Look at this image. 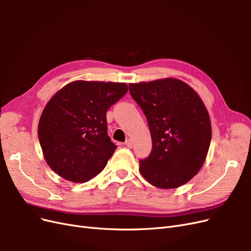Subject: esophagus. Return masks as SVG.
Masks as SVG:
<instances>
[{
    "label": "esophagus",
    "mask_w": 251,
    "mask_h": 251,
    "mask_svg": "<svg viewBox=\"0 0 251 251\" xmlns=\"http://www.w3.org/2000/svg\"><path fill=\"white\" fill-rule=\"evenodd\" d=\"M126 146L128 148V149H132L133 148V143H132V140L131 139H126V142H125Z\"/></svg>",
    "instance_id": "obj_1"
}]
</instances>
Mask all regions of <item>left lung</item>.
<instances>
[{
    "label": "left lung",
    "instance_id": "8db88e82",
    "mask_svg": "<svg viewBox=\"0 0 251 251\" xmlns=\"http://www.w3.org/2000/svg\"><path fill=\"white\" fill-rule=\"evenodd\" d=\"M130 94L147 117L151 151L139 160L151 184L176 188L200 171L211 140L208 112L195 91L175 78L130 83Z\"/></svg>",
    "mask_w": 251,
    "mask_h": 251
}]
</instances>
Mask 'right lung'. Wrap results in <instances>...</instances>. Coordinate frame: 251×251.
I'll return each mask as SVG.
<instances>
[{"label": "right lung", "mask_w": 251, "mask_h": 251, "mask_svg": "<svg viewBox=\"0 0 251 251\" xmlns=\"http://www.w3.org/2000/svg\"><path fill=\"white\" fill-rule=\"evenodd\" d=\"M126 92L123 82L77 80L49 100L39 140L48 165L60 177L82 183L105 168L117 148L108 136L105 114Z\"/></svg>", "instance_id": "obj_1"}]
</instances>
